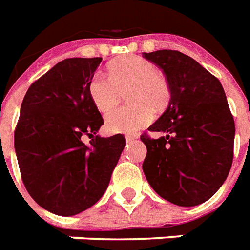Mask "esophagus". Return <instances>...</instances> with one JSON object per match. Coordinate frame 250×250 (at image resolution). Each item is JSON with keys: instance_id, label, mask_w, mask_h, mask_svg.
<instances>
[{"instance_id": "34e87169", "label": "esophagus", "mask_w": 250, "mask_h": 250, "mask_svg": "<svg viewBox=\"0 0 250 250\" xmlns=\"http://www.w3.org/2000/svg\"><path fill=\"white\" fill-rule=\"evenodd\" d=\"M135 139H136L135 135H125V140H127V142H132Z\"/></svg>"}]
</instances>
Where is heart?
<instances>
[{
  "mask_svg": "<svg viewBox=\"0 0 250 250\" xmlns=\"http://www.w3.org/2000/svg\"><path fill=\"white\" fill-rule=\"evenodd\" d=\"M127 91L131 106L110 113L106 128L112 133H133L153 121V108L163 110L170 100L167 79L153 62L136 55L118 57L107 66V76L95 73L89 83V95L102 114H107Z\"/></svg>",
  "mask_w": 250,
  "mask_h": 250,
  "instance_id": "heart-1",
  "label": "heart"
}]
</instances>
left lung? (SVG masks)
I'll return each mask as SVG.
<instances>
[{"instance_id":"1","label":"left lung","mask_w":250,"mask_h":250,"mask_svg":"<svg viewBox=\"0 0 250 250\" xmlns=\"http://www.w3.org/2000/svg\"><path fill=\"white\" fill-rule=\"evenodd\" d=\"M144 57L161 68L170 102L150 132L143 170L156 193L174 205L191 207L212 197L231 170L235 121L222 83L188 55L160 49Z\"/></svg>"}]
</instances>
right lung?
Returning a JSON list of instances; mask_svg holds the SVG:
<instances>
[{
	"label": "right lung",
	"instance_id": "add662e5",
	"mask_svg": "<svg viewBox=\"0 0 250 250\" xmlns=\"http://www.w3.org/2000/svg\"><path fill=\"white\" fill-rule=\"evenodd\" d=\"M102 57H72L30 85L14 131L24 188L38 205L62 216L80 214L104 195L125 146L122 133L100 138L104 118L89 95ZM89 136L91 146L82 139Z\"/></svg>",
	"mask_w": 250,
	"mask_h": 250
}]
</instances>
